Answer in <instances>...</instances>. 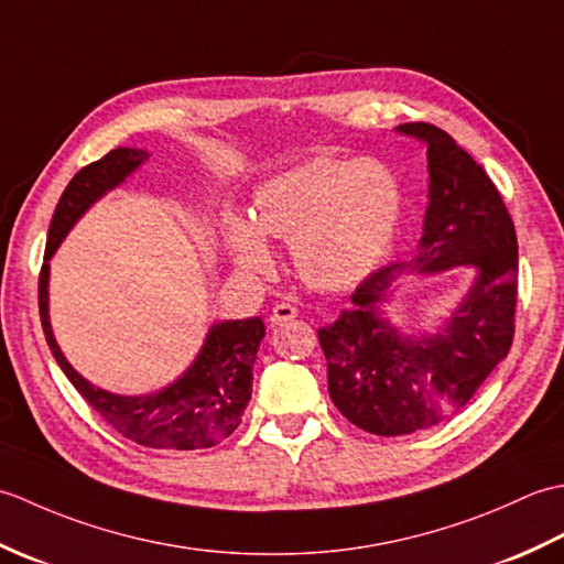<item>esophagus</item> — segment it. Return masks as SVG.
<instances>
[{"label":"esophagus","instance_id":"esophagus-1","mask_svg":"<svg viewBox=\"0 0 564 564\" xmlns=\"http://www.w3.org/2000/svg\"><path fill=\"white\" fill-rule=\"evenodd\" d=\"M295 317H297V310L291 303H279V305L271 310V317L269 319H271V325L281 327V325H285V322H291Z\"/></svg>","mask_w":564,"mask_h":564}]
</instances>
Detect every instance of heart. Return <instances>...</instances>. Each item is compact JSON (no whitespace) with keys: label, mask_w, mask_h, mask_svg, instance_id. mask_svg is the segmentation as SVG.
<instances>
[{"label":"heart","mask_w":564,"mask_h":564,"mask_svg":"<svg viewBox=\"0 0 564 564\" xmlns=\"http://www.w3.org/2000/svg\"><path fill=\"white\" fill-rule=\"evenodd\" d=\"M400 176L376 158H313L269 176L254 194V218L227 213L225 247L249 275L273 269L267 237L291 242L293 267L319 291L364 281L388 254L402 218Z\"/></svg>","instance_id":"b5f03b06"}]
</instances>
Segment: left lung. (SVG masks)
I'll use <instances>...</instances> for the list:
<instances>
[{
  "label": "left lung",
  "mask_w": 564,
  "mask_h": 564,
  "mask_svg": "<svg viewBox=\"0 0 564 564\" xmlns=\"http://www.w3.org/2000/svg\"><path fill=\"white\" fill-rule=\"evenodd\" d=\"M426 145L429 203L410 263L370 273L351 307L317 329L334 406L376 436H404L448 419L505 361L513 339L519 245L492 178L441 128H394ZM465 265L474 279L434 330L404 335L381 305L402 272Z\"/></svg>",
  "instance_id": "obj_1"
}]
</instances>
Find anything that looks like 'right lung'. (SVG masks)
Masks as SVG:
<instances>
[{
	"instance_id": "right-lung-1",
	"label": "right lung",
	"mask_w": 564,
	"mask_h": 564,
	"mask_svg": "<svg viewBox=\"0 0 564 564\" xmlns=\"http://www.w3.org/2000/svg\"><path fill=\"white\" fill-rule=\"evenodd\" d=\"M150 152L140 148H116L99 162H91L67 184L47 230L45 259L39 279V307L57 366L72 386L109 422L118 434L148 448L196 451L227 438L242 422L251 398V368L259 344L267 334L261 317L220 319L208 329L198 356L170 386L148 394H116L79 376L59 349L51 325V259L72 227L94 203L148 162Z\"/></svg>"
}]
</instances>
